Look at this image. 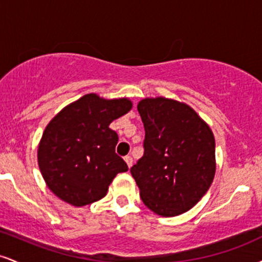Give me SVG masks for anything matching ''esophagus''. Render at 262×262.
I'll use <instances>...</instances> for the list:
<instances>
[{
  "instance_id": "34e87169",
  "label": "esophagus",
  "mask_w": 262,
  "mask_h": 262,
  "mask_svg": "<svg viewBox=\"0 0 262 262\" xmlns=\"http://www.w3.org/2000/svg\"><path fill=\"white\" fill-rule=\"evenodd\" d=\"M124 160H125V162H127V165H128V167H130L132 165H133V158H132L130 155H127L124 158Z\"/></svg>"
}]
</instances>
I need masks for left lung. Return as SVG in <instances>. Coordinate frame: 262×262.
<instances>
[{
  "mask_svg": "<svg viewBox=\"0 0 262 262\" xmlns=\"http://www.w3.org/2000/svg\"><path fill=\"white\" fill-rule=\"evenodd\" d=\"M138 111L145 129L144 155L130 173L141 201L162 217L187 212L214 179L212 130L191 107L169 98L141 100Z\"/></svg>",
  "mask_w": 262,
  "mask_h": 262,
  "instance_id": "1",
  "label": "left lung"
}]
</instances>
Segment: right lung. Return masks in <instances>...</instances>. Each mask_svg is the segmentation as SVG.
<instances>
[{
    "instance_id": "right-lung-1",
    "label": "right lung",
    "mask_w": 262,
    "mask_h": 262,
    "mask_svg": "<svg viewBox=\"0 0 262 262\" xmlns=\"http://www.w3.org/2000/svg\"><path fill=\"white\" fill-rule=\"evenodd\" d=\"M130 108L128 98L104 100L89 93L50 121L39 144L38 164L55 196L86 206L106 196L117 173L128 171L116 152L118 134L110 124Z\"/></svg>"
}]
</instances>
